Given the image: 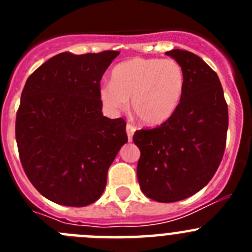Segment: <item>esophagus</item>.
Returning <instances> with one entry per match:
<instances>
[{
  "label": "esophagus",
  "instance_id": "obj_1",
  "mask_svg": "<svg viewBox=\"0 0 252 252\" xmlns=\"http://www.w3.org/2000/svg\"><path fill=\"white\" fill-rule=\"evenodd\" d=\"M135 131H136V127H135V126H133V125L127 124V126H126V132H127L128 141H131V140H132L133 132H135Z\"/></svg>",
  "mask_w": 252,
  "mask_h": 252
}]
</instances>
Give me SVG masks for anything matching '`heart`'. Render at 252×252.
Listing matches in <instances>:
<instances>
[{
  "instance_id": "heart-1",
  "label": "heart",
  "mask_w": 252,
  "mask_h": 252,
  "mask_svg": "<svg viewBox=\"0 0 252 252\" xmlns=\"http://www.w3.org/2000/svg\"><path fill=\"white\" fill-rule=\"evenodd\" d=\"M184 83L183 66L177 60L132 58L113 68L112 81L101 84L98 95L111 113L126 111L128 99H132L137 119L148 126H157L177 111Z\"/></svg>"
}]
</instances>
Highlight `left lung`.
Listing matches in <instances>:
<instances>
[{"instance_id":"left-lung-1","label":"left lung","mask_w":252,"mask_h":252,"mask_svg":"<svg viewBox=\"0 0 252 252\" xmlns=\"http://www.w3.org/2000/svg\"><path fill=\"white\" fill-rule=\"evenodd\" d=\"M166 55L183 66L186 83L177 111L154 128L137 130V179L142 193L171 203L199 192L213 178L226 148L228 107L218 75L190 51Z\"/></svg>"}]
</instances>
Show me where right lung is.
<instances>
[{"label": "right lung", "instance_id": "1", "mask_svg": "<svg viewBox=\"0 0 252 252\" xmlns=\"http://www.w3.org/2000/svg\"><path fill=\"white\" fill-rule=\"evenodd\" d=\"M119 54L62 53L26 81L15 126L20 160L31 184L54 203L97 201L127 142L125 120L103 116L98 95L102 75Z\"/></svg>", "mask_w": 252, "mask_h": 252}]
</instances>
